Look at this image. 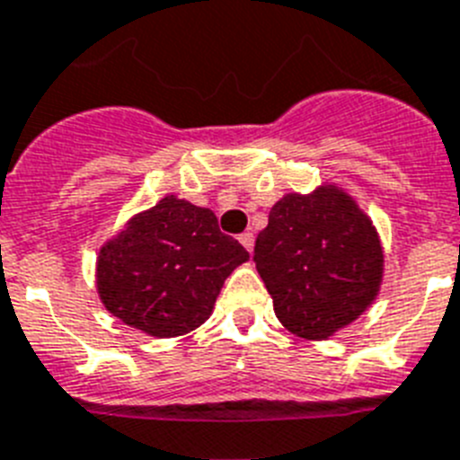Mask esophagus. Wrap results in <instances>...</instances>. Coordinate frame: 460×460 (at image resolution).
Segmentation results:
<instances>
[{
	"label": "esophagus",
	"mask_w": 460,
	"mask_h": 460,
	"mask_svg": "<svg viewBox=\"0 0 460 460\" xmlns=\"http://www.w3.org/2000/svg\"><path fill=\"white\" fill-rule=\"evenodd\" d=\"M239 242H242V246H244L246 252H253V233H242L239 234Z\"/></svg>",
	"instance_id": "34e87169"
}]
</instances>
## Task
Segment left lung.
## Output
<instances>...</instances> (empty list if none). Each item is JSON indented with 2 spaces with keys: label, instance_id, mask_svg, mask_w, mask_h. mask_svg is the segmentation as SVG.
Masks as SVG:
<instances>
[{
  "label": "left lung",
  "instance_id": "8db88e82",
  "mask_svg": "<svg viewBox=\"0 0 460 460\" xmlns=\"http://www.w3.org/2000/svg\"><path fill=\"white\" fill-rule=\"evenodd\" d=\"M277 320L307 341L355 322L381 289L383 249L374 223L336 185L284 195L253 246Z\"/></svg>",
  "mask_w": 460,
  "mask_h": 460
}]
</instances>
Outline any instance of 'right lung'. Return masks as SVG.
<instances>
[{"label": "right lung", "mask_w": 460, "mask_h": 460, "mask_svg": "<svg viewBox=\"0 0 460 460\" xmlns=\"http://www.w3.org/2000/svg\"><path fill=\"white\" fill-rule=\"evenodd\" d=\"M249 252L214 211L169 195L136 214L98 253L102 305L124 324L173 339L208 320L227 275Z\"/></svg>", "instance_id": "add662e5"}]
</instances>
